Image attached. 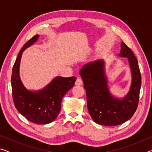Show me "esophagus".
<instances>
[{
	"label": "esophagus",
	"instance_id": "obj_1",
	"mask_svg": "<svg viewBox=\"0 0 152 152\" xmlns=\"http://www.w3.org/2000/svg\"><path fill=\"white\" fill-rule=\"evenodd\" d=\"M82 84H83V82H82L81 78H78L76 79V82H75V85H76V86H81Z\"/></svg>",
	"mask_w": 152,
	"mask_h": 152
}]
</instances>
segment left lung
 <instances>
[{"label":"left lung","instance_id":"1","mask_svg":"<svg viewBox=\"0 0 152 152\" xmlns=\"http://www.w3.org/2000/svg\"><path fill=\"white\" fill-rule=\"evenodd\" d=\"M119 56L128 59L132 76L129 91L121 99L110 94L105 76L104 60L86 64L80 71L86 91L89 113L98 124L107 126L122 124L132 117L137 108L141 84L138 61L132 50L123 42Z\"/></svg>","mask_w":152,"mask_h":152}]
</instances>
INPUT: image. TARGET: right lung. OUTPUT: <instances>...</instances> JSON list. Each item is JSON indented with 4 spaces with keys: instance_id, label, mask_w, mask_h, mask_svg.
I'll use <instances>...</instances> for the list:
<instances>
[{
    "instance_id": "right-lung-1",
    "label": "right lung",
    "mask_w": 152,
    "mask_h": 152,
    "mask_svg": "<svg viewBox=\"0 0 152 152\" xmlns=\"http://www.w3.org/2000/svg\"><path fill=\"white\" fill-rule=\"evenodd\" d=\"M38 37V35L33 36L17 56L12 71V94L15 106L23 116L33 123L45 125L57 118L63 97L74 86L76 78L56 77L44 88L37 91H31L25 88L19 76L20 59L25 49L37 42Z\"/></svg>"
}]
</instances>
